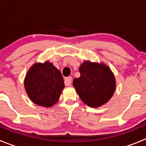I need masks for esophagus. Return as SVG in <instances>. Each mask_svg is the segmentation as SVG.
<instances>
[{
    "label": "esophagus",
    "instance_id": "esophagus-1",
    "mask_svg": "<svg viewBox=\"0 0 146 146\" xmlns=\"http://www.w3.org/2000/svg\"><path fill=\"white\" fill-rule=\"evenodd\" d=\"M72 77H66L64 80V84L66 86H70L72 84Z\"/></svg>",
    "mask_w": 146,
    "mask_h": 146
}]
</instances>
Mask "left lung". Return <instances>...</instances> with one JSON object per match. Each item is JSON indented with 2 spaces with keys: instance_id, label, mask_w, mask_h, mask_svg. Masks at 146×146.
Returning a JSON list of instances; mask_svg holds the SVG:
<instances>
[{
  "instance_id": "obj_1",
  "label": "left lung",
  "mask_w": 146,
  "mask_h": 146,
  "mask_svg": "<svg viewBox=\"0 0 146 146\" xmlns=\"http://www.w3.org/2000/svg\"><path fill=\"white\" fill-rule=\"evenodd\" d=\"M80 72L73 86L82 101L91 108L107 103L115 90V79L110 69L103 63L86 61L80 65Z\"/></svg>"
}]
</instances>
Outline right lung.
Listing matches in <instances>:
<instances>
[{
	"mask_svg": "<svg viewBox=\"0 0 146 146\" xmlns=\"http://www.w3.org/2000/svg\"><path fill=\"white\" fill-rule=\"evenodd\" d=\"M24 87L31 100L46 108L59 100L64 88L60 71L49 62L36 63L30 68L24 80Z\"/></svg>",
	"mask_w": 146,
	"mask_h": 146,
	"instance_id": "1",
	"label": "right lung"
}]
</instances>
